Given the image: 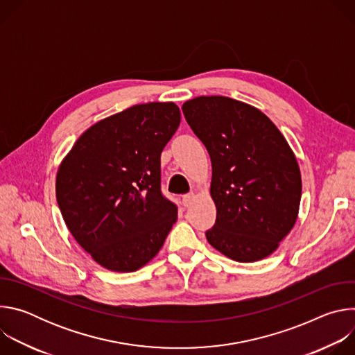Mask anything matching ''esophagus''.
Instances as JSON below:
<instances>
[{"mask_svg":"<svg viewBox=\"0 0 355 355\" xmlns=\"http://www.w3.org/2000/svg\"><path fill=\"white\" fill-rule=\"evenodd\" d=\"M195 198H196L195 193H187V195H184V196H182V204H184V207H191Z\"/></svg>","mask_w":355,"mask_h":355,"instance_id":"esophagus-1","label":"esophagus"}]
</instances>
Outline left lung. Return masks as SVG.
I'll return each mask as SVG.
<instances>
[{
    "mask_svg": "<svg viewBox=\"0 0 355 355\" xmlns=\"http://www.w3.org/2000/svg\"><path fill=\"white\" fill-rule=\"evenodd\" d=\"M182 112L212 163L216 222L207 232L209 244L239 263L268 257L299 214L302 178L293 150L266 114L241 101L196 96Z\"/></svg>",
    "mask_w": 355,
    "mask_h": 355,
    "instance_id": "1",
    "label": "left lung"
}]
</instances>
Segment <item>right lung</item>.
<instances>
[{
	"mask_svg": "<svg viewBox=\"0 0 355 355\" xmlns=\"http://www.w3.org/2000/svg\"><path fill=\"white\" fill-rule=\"evenodd\" d=\"M180 121L174 103L133 105L88 128L62 160V216L101 267L137 271L157 256L177 222V207L160 191V156Z\"/></svg>",
	"mask_w": 355,
	"mask_h": 355,
	"instance_id": "add662e5",
	"label": "right lung"
}]
</instances>
